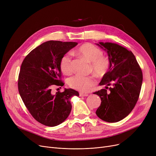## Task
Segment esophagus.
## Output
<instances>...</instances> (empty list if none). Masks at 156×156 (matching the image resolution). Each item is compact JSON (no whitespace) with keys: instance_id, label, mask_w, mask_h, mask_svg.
Segmentation results:
<instances>
[{"instance_id":"34e87169","label":"esophagus","mask_w":156,"mask_h":156,"mask_svg":"<svg viewBox=\"0 0 156 156\" xmlns=\"http://www.w3.org/2000/svg\"><path fill=\"white\" fill-rule=\"evenodd\" d=\"M88 95V94H86V93H83V92L80 93V97H87Z\"/></svg>"}]
</instances>
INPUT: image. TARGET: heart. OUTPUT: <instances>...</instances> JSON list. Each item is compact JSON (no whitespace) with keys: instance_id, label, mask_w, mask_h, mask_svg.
<instances>
[{"instance_id":"1","label":"heart","mask_w":156,"mask_h":156,"mask_svg":"<svg viewBox=\"0 0 156 156\" xmlns=\"http://www.w3.org/2000/svg\"><path fill=\"white\" fill-rule=\"evenodd\" d=\"M76 52L91 63L93 71L98 75L102 76L108 71L110 61L108 57L103 56V52L97 46L92 44H85L81 45ZM60 68L65 75L72 72L71 58L69 53L64 54L60 60ZM95 80L90 76L75 75L69 80L71 87L81 92H87L94 85Z\"/></svg>"}]
</instances>
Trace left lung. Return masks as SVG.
Wrapping results in <instances>:
<instances>
[{
  "label": "left lung",
  "mask_w": 156,
  "mask_h": 156,
  "mask_svg": "<svg viewBox=\"0 0 156 156\" xmlns=\"http://www.w3.org/2000/svg\"><path fill=\"white\" fill-rule=\"evenodd\" d=\"M96 45L107 52L110 61L109 71L99 83L105 88L94 93L101 99L96 114L104 121L116 122L134 108L142 87V72L133 54L125 47L111 42Z\"/></svg>",
  "instance_id": "1"
}]
</instances>
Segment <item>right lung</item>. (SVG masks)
Returning a JSON list of instances; mask_svg holds the SVG:
<instances>
[{
	"label": "right lung",
	"mask_w": 156,
	"mask_h": 156,
	"mask_svg": "<svg viewBox=\"0 0 156 156\" xmlns=\"http://www.w3.org/2000/svg\"><path fill=\"white\" fill-rule=\"evenodd\" d=\"M77 42L47 41L31 51L23 60L18 78L21 99L38 122L55 126L67 119L71 111V99L79 96L72 88L52 94V88L62 87L60 60L62 56L77 45Z\"/></svg>",
	"instance_id": "right-lung-1"
}]
</instances>
